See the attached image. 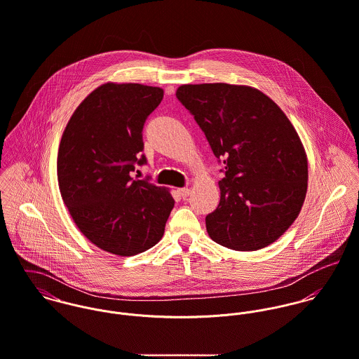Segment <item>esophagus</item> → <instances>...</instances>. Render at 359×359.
I'll return each mask as SVG.
<instances>
[{"mask_svg": "<svg viewBox=\"0 0 359 359\" xmlns=\"http://www.w3.org/2000/svg\"><path fill=\"white\" fill-rule=\"evenodd\" d=\"M179 193H180V196L183 198H186V197H189L191 194V190L189 187H183V189H179Z\"/></svg>", "mask_w": 359, "mask_h": 359, "instance_id": "obj_1", "label": "esophagus"}]
</instances>
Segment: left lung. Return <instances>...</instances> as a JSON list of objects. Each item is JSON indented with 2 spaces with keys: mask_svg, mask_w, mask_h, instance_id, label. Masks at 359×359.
<instances>
[{
  "mask_svg": "<svg viewBox=\"0 0 359 359\" xmlns=\"http://www.w3.org/2000/svg\"><path fill=\"white\" fill-rule=\"evenodd\" d=\"M176 97L224 165L219 205L205 217L210 237L234 251L271 245L297 219L308 187L306 152L286 114L251 86L182 84Z\"/></svg>",
  "mask_w": 359,
  "mask_h": 359,
  "instance_id": "left-lung-1",
  "label": "left lung"
}]
</instances>
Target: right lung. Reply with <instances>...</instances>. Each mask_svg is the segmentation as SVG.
<instances>
[{
    "label": "right lung",
    "instance_id": "add662e5",
    "mask_svg": "<svg viewBox=\"0 0 359 359\" xmlns=\"http://www.w3.org/2000/svg\"><path fill=\"white\" fill-rule=\"evenodd\" d=\"M162 98L161 87L104 83L80 102L62 133L57 175L64 204L83 236L114 255L154 247L175 205L166 187L130 176L145 163L144 122Z\"/></svg>",
    "mask_w": 359,
    "mask_h": 359
}]
</instances>
